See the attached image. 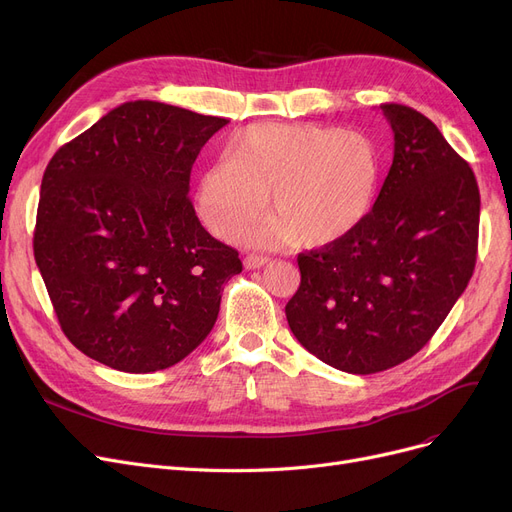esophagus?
I'll use <instances>...</instances> for the list:
<instances>
[{
    "mask_svg": "<svg viewBox=\"0 0 512 512\" xmlns=\"http://www.w3.org/2000/svg\"><path fill=\"white\" fill-rule=\"evenodd\" d=\"M270 263V257H263V255H247L245 257V267L247 270H259V267Z\"/></svg>",
    "mask_w": 512,
    "mask_h": 512,
    "instance_id": "34e87169",
    "label": "esophagus"
}]
</instances>
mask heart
<instances>
[{
    "label": "heart",
    "mask_w": 512,
    "mask_h": 512,
    "mask_svg": "<svg viewBox=\"0 0 512 512\" xmlns=\"http://www.w3.org/2000/svg\"><path fill=\"white\" fill-rule=\"evenodd\" d=\"M382 178L375 143L357 130L313 124H253L230 159L207 166L197 186L203 224L234 240L267 205L276 215L249 234L255 245H334L367 218Z\"/></svg>",
    "instance_id": "heart-1"
}]
</instances>
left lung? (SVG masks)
<instances>
[{
	"mask_svg": "<svg viewBox=\"0 0 512 512\" xmlns=\"http://www.w3.org/2000/svg\"><path fill=\"white\" fill-rule=\"evenodd\" d=\"M380 107L394 132L382 191L359 228L299 255L301 286L286 305L288 326L311 355L357 375L419 353L477 259L473 170L413 107Z\"/></svg>",
	"mask_w": 512,
	"mask_h": 512,
	"instance_id": "8db88e82",
	"label": "left lung"
}]
</instances>
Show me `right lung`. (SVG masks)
<instances>
[{
  "label": "right lung",
  "instance_id": "right-lung-1",
  "mask_svg": "<svg viewBox=\"0 0 512 512\" xmlns=\"http://www.w3.org/2000/svg\"><path fill=\"white\" fill-rule=\"evenodd\" d=\"M128 101L56 151L41 180L35 261L68 340L126 373L176 365L207 338L238 251L188 199L201 147L226 126Z\"/></svg>",
  "mask_w": 512,
  "mask_h": 512
}]
</instances>
